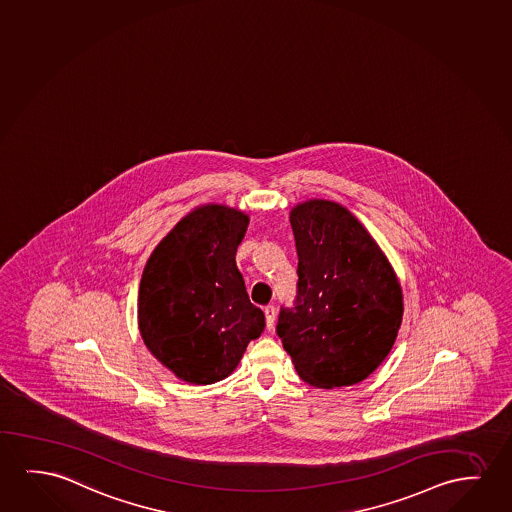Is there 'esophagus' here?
Listing matches in <instances>:
<instances>
[{
  "label": "esophagus",
  "mask_w": 512,
  "mask_h": 512,
  "mask_svg": "<svg viewBox=\"0 0 512 512\" xmlns=\"http://www.w3.org/2000/svg\"><path fill=\"white\" fill-rule=\"evenodd\" d=\"M264 315H266V326L269 331L273 329V326H275V319H276V310L275 306L273 304H267L266 308H264Z\"/></svg>",
  "instance_id": "esophagus-1"
}]
</instances>
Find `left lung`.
<instances>
[{"instance_id": "1", "label": "left lung", "mask_w": 512, "mask_h": 512, "mask_svg": "<svg viewBox=\"0 0 512 512\" xmlns=\"http://www.w3.org/2000/svg\"><path fill=\"white\" fill-rule=\"evenodd\" d=\"M297 297L276 333L299 377L320 389L354 386L389 356L403 319L391 262L363 223L338 202L304 200L290 211Z\"/></svg>"}]
</instances>
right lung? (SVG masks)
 Segmentation results:
<instances>
[{
    "mask_svg": "<svg viewBox=\"0 0 512 512\" xmlns=\"http://www.w3.org/2000/svg\"><path fill=\"white\" fill-rule=\"evenodd\" d=\"M248 223L241 209L202 204L163 237L142 271L137 320L144 345L188 384L229 377L266 326L236 266Z\"/></svg>",
    "mask_w": 512,
    "mask_h": 512,
    "instance_id": "add662e5",
    "label": "right lung"
}]
</instances>
